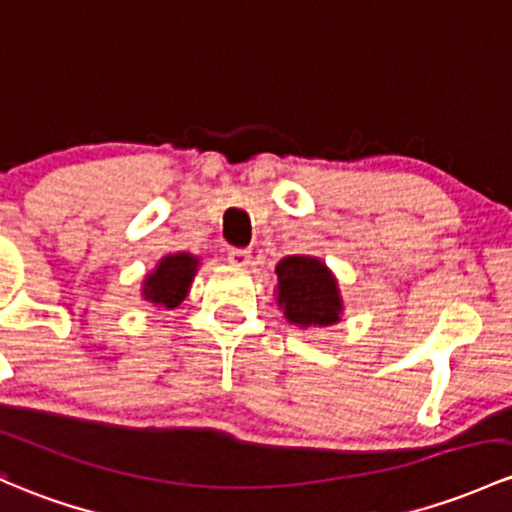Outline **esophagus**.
I'll use <instances>...</instances> for the list:
<instances>
[{"label": "esophagus", "instance_id": "34e87169", "mask_svg": "<svg viewBox=\"0 0 512 512\" xmlns=\"http://www.w3.org/2000/svg\"><path fill=\"white\" fill-rule=\"evenodd\" d=\"M250 260H252L250 252L240 250V247H233V250L228 252V262H230V265H235V267H247V265H250Z\"/></svg>", "mask_w": 512, "mask_h": 512}]
</instances>
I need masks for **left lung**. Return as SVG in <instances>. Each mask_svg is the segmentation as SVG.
Segmentation results:
<instances>
[{
	"mask_svg": "<svg viewBox=\"0 0 512 512\" xmlns=\"http://www.w3.org/2000/svg\"><path fill=\"white\" fill-rule=\"evenodd\" d=\"M277 304L289 324L331 326L341 321L343 299L336 277L316 257L289 255L277 265Z\"/></svg>",
	"mask_w": 512,
	"mask_h": 512,
	"instance_id": "8db88e82",
	"label": "left lung"
}]
</instances>
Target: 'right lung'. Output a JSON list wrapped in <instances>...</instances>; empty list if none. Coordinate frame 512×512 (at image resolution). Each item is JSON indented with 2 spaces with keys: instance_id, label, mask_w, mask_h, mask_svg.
<instances>
[{
  "instance_id": "add662e5",
  "label": "right lung",
  "mask_w": 512,
  "mask_h": 512,
  "mask_svg": "<svg viewBox=\"0 0 512 512\" xmlns=\"http://www.w3.org/2000/svg\"><path fill=\"white\" fill-rule=\"evenodd\" d=\"M196 270L198 257L188 255V252L161 257L159 265L144 279L142 297L152 304L164 306V309H176L186 299Z\"/></svg>"
}]
</instances>
